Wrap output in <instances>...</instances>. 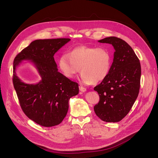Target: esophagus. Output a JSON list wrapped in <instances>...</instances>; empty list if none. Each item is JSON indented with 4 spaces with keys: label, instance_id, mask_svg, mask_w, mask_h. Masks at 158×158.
<instances>
[{
    "label": "esophagus",
    "instance_id": "esophagus-1",
    "mask_svg": "<svg viewBox=\"0 0 158 158\" xmlns=\"http://www.w3.org/2000/svg\"><path fill=\"white\" fill-rule=\"evenodd\" d=\"M79 89H80L81 92H85L86 91V88L83 87V86H79Z\"/></svg>",
    "mask_w": 158,
    "mask_h": 158
}]
</instances>
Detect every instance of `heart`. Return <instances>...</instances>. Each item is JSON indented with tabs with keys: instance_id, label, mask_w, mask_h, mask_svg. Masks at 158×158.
<instances>
[{
	"instance_id": "1",
	"label": "heart",
	"mask_w": 158,
	"mask_h": 158,
	"mask_svg": "<svg viewBox=\"0 0 158 158\" xmlns=\"http://www.w3.org/2000/svg\"><path fill=\"white\" fill-rule=\"evenodd\" d=\"M58 66L63 76L72 79L81 69V80L85 84H96L108 76L112 57L104 47L79 46L58 58Z\"/></svg>"
}]
</instances>
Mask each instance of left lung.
<instances>
[{
  "mask_svg": "<svg viewBox=\"0 0 158 158\" xmlns=\"http://www.w3.org/2000/svg\"><path fill=\"white\" fill-rule=\"evenodd\" d=\"M98 42L111 44L115 52L109 75L94 88L100 97L94 111L104 122H118L129 113L138 97L140 62L133 49L119 38L107 37Z\"/></svg>",
  "mask_w": 158,
  "mask_h": 158,
  "instance_id": "1",
  "label": "left lung"
}]
</instances>
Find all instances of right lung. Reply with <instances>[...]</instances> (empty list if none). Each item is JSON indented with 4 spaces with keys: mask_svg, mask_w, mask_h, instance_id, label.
Here are the masks:
<instances>
[{
    "mask_svg": "<svg viewBox=\"0 0 158 158\" xmlns=\"http://www.w3.org/2000/svg\"><path fill=\"white\" fill-rule=\"evenodd\" d=\"M70 38L36 40L16 56L13 62V83L23 112L27 117L44 127L60 124L69 110V99L78 94L76 82L57 71L54 55ZM33 61L42 77L36 85L26 84L15 72L22 60Z\"/></svg>",
    "mask_w": 158,
    "mask_h": 158,
    "instance_id": "1",
    "label": "right lung"
}]
</instances>
